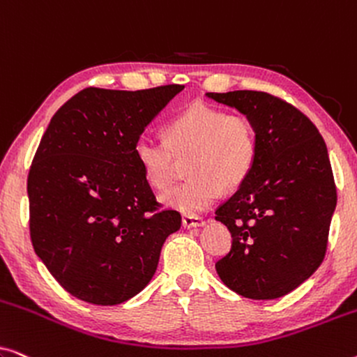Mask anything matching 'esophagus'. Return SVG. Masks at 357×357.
Instances as JSON below:
<instances>
[{"mask_svg":"<svg viewBox=\"0 0 357 357\" xmlns=\"http://www.w3.org/2000/svg\"><path fill=\"white\" fill-rule=\"evenodd\" d=\"M182 224H183V227L192 229V227L204 226V221H203V218H199V216H187V214H185V216L182 218Z\"/></svg>","mask_w":357,"mask_h":357,"instance_id":"obj_1","label":"esophagus"}]
</instances>
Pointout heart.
<instances>
[{
	"instance_id": "heart-1",
	"label": "heart",
	"mask_w": 357,
	"mask_h": 357,
	"mask_svg": "<svg viewBox=\"0 0 357 357\" xmlns=\"http://www.w3.org/2000/svg\"><path fill=\"white\" fill-rule=\"evenodd\" d=\"M165 139L141 136L135 159L155 190H167L178 172V160L188 157L192 175L164 195L167 206L185 214L203 211L216 202L221 188L236 190L255 165L258 136L247 115L195 102L165 125Z\"/></svg>"
}]
</instances>
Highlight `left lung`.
I'll use <instances>...</instances> for the list:
<instances>
[{
	"instance_id": "8db88e82",
	"label": "left lung",
	"mask_w": 357,
	"mask_h": 357,
	"mask_svg": "<svg viewBox=\"0 0 357 357\" xmlns=\"http://www.w3.org/2000/svg\"><path fill=\"white\" fill-rule=\"evenodd\" d=\"M253 121L258 154L250 175L216 209L232 236L216 263L224 284L248 299L286 296L324 261L336 185L317 126L299 109L260 91L208 92Z\"/></svg>"
}]
</instances>
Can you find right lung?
Here are the masks:
<instances>
[{"label": "right lung", "mask_w": 357, "mask_h": 357, "mask_svg": "<svg viewBox=\"0 0 357 357\" xmlns=\"http://www.w3.org/2000/svg\"><path fill=\"white\" fill-rule=\"evenodd\" d=\"M183 89L86 87L48 123L27 177L33 250L77 299L116 305L143 291L182 218L135 159L149 121Z\"/></svg>", "instance_id": "right-lung-1"}]
</instances>
